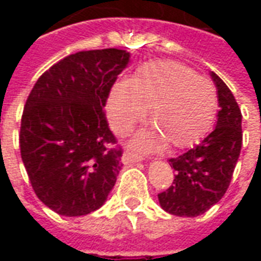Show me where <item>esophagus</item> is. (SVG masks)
Here are the masks:
<instances>
[{"label": "esophagus", "instance_id": "esophagus-1", "mask_svg": "<svg viewBox=\"0 0 261 261\" xmlns=\"http://www.w3.org/2000/svg\"><path fill=\"white\" fill-rule=\"evenodd\" d=\"M141 156H137V155H134V153L131 152H124L123 153V156H121V162L124 165L134 164V162H141Z\"/></svg>", "mask_w": 261, "mask_h": 261}]
</instances>
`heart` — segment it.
I'll return each instance as SVG.
<instances>
[{
	"instance_id": "b5f03b06",
	"label": "heart",
	"mask_w": 261,
	"mask_h": 261,
	"mask_svg": "<svg viewBox=\"0 0 261 261\" xmlns=\"http://www.w3.org/2000/svg\"><path fill=\"white\" fill-rule=\"evenodd\" d=\"M147 108H151L149 119L159 131L138 134L134 145L151 149L164 138L169 147L187 148L211 128L218 96L213 84L193 69L173 61H153L137 69L130 81L113 85L108 97L110 127L125 133L145 116Z\"/></svg>"
}]
</instances>
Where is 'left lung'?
Instances as JSON below:
<instances>
[{"mask_svg": "<svg viewBox=\"0 0 261 261\" xmlns=\"http://www.w3.org/2000/svg\"><path fill=\"white\" fill-rule=\"evenodd\" d=\"M218 95L217 124L198 145L169 159L173 185L158 194L161 207L177 217H198L224 197L242 148V113L235 97L215 72H210Z\"/></svg>", "mask_w": 261, "mask_h": 261, "instance_id": "left-lung-1", "label": "left lung"}]
</instances>
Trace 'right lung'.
<instances>
[{
	"label": "right lung",
	"mask_w": 261,
	"mask_h": 261,
	"mask_svg": "<svg viewBox=\"0 0 261 261\" xmlns=\"http://www.w3.org/2000/svg\"><path fill=\"white\" fill-rule=\"evenodd\" d=\"M130 53L80 51L37 80L20 121V156L39 200L54 213L81 217L108 200L121 169V149L103 108Z\"/></svg>",
	"instance_id": "add662e5"
}]
</instances>
